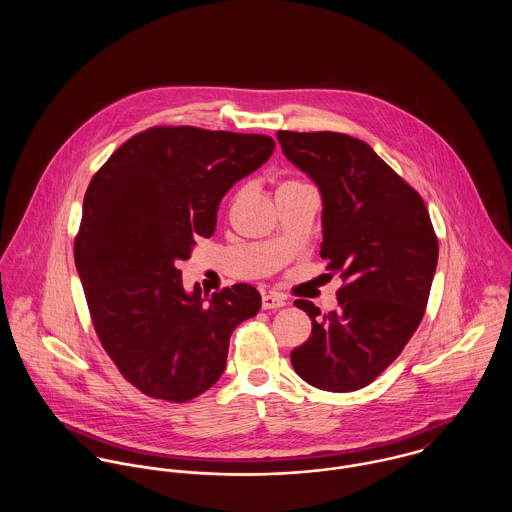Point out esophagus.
Segmentation results:
<instances>
[{"mask_svg":"<svg viewBox=\"0 0 512 512\" xmlns=\"http://www.w3.org/2000/svg\"><path fill=\"white\" fill-rule=\"evenodd\" d=\"M286 305V299L278 293H266L262 295V307L264 309H280Z\"/></svg>","mask_w":512,"mask_h":512,"instance_id":"34e87169","label":"esophagus"}]
</instances>
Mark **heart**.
<instances>
[{"label":"heart","instance_id":"b5f03b06","mask_svg":"<svg viewBox=\"0 0 512 512\" xmlns=\"http://www.w3.org/2000/svg\"><path fill=\"white\" fill-rule=\"evenodd\" d=\"M286 185H295V181H288V183H284L282 187H286Z\"/></svg>","mask_w":512,"mask_h":512}]
</instances>
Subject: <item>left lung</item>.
<instances>
[{"instance_id":"obj_1","label":"left lung","mask_w":512,"mask_h":512,"mask_svg":"<svg viewBox=\"0 0 512 512\" xmlns=\"http://www.w3.org/2000/svg\"><path fill=\"white\" fill-rule=\"evenodd\" d=\"M286 157L323 197L329 278L339 274V309L323 317L307 299L311 337L292 351L311 386L353 392L368 386L416 333L438 266V236L426 203L363 140L337 132L280 130Z\"/></svg>"}]
</instances>
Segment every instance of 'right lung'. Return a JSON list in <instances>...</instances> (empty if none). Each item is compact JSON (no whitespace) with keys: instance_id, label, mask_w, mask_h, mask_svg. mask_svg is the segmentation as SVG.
<instances>
[{"instance_id":"add662e5","label":"right lung","mask_w":512,"mask_h":512,"mask_svg":"<svg viewBox=\"0 0 512 512\" xmlns=\"http://www.w3.org/2000/svg\"><path fill=\"white\" fill-rule=\"evenodd\" d=\"M260 134L153 126L94 173L74 238V264L100 345L149 398L189 402L226 366L232 331L260 311L248 284L203 299L177 264L211 238L220 199L272 155Z\"/></svg>"}]
</instances>
